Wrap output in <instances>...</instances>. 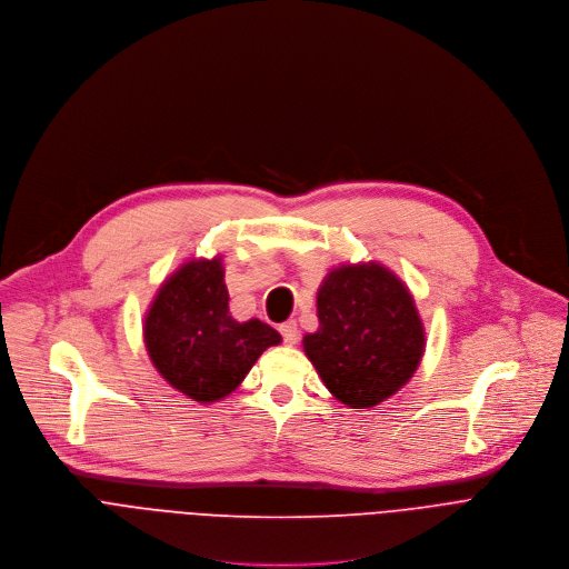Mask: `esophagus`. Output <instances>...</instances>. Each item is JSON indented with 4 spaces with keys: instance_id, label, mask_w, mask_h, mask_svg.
<instances>
[{
    "instance_id": "1",
    "label": "esophagus",
    "mask_w": 569,
    "mask_h": 569,
    "mask_svg": "<svg viewBox=\"0 0 569 569\" xmlns=\"http://www.w3.org/2000/svg\"><path fill=\"white\" fill-rule=\"evenodd\" d=\"M280 333H282V338H284V343H289V346H291V343H296L298 336H300L296 320H287V322H282V325H280Z\"/></svg>"
}]
</instances>
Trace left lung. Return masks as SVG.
<instances>
[{
  "mask_svg": "<svg viewBox=\"0 0 569 569\" xmlns=\"http://www.w3.org/2000/svg\"><path fill=\"white\" fill-rule=\"evenodd\" d=\"M318 329L302 350L325 388L350 408H372L417 372L426 329L406 282L381 262L340 264L316 293Z\"/></svg>",
  "mask_w": 569,
  "mask_h": 569,
  "instance_id": "8db88e82",
  "label": "left lung"
}]
</instances>
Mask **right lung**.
I'll use <instances>...</instances> for the list:
<instances>
[{
  "instance_id": "1",
  "label": "right lung",
  "mask_w": 569,
  "mask_h": 569,
  "mask_svg": "<svg viewBox=\"0 0 569 569\" xmlns=\"http://www.w3.org/2000/svg\"><path fill=\"white\" fill-rule=\"evenodd\" d=\"M146 350L157 372L197 403L229 397L262 352L282 336L267 322L229 311L221 256L192 258L170 273L143 320Z\"/></svg>"
}]
</instances>
